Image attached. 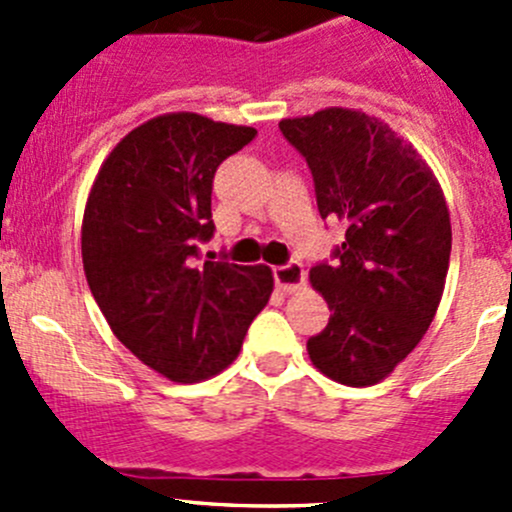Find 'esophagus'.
I'll use <instances>...</instances> for the list:
<instances>
[{
    "label": "esophagus",
    "mask_w": 512,
    "mask_h": 512,
    "mask_svg": "<svg viewBox=\"0 0 512 512\" xmlns=\"http://www.w3.org/2000/svg\"><path fill=\"white\" fill-rule=\"evenodd\" d=\"M272 277H275V285L282 289V292H297L299 287L304 285V267L302 262L289 260L285 265L272 267Z\"/></svg>",
    "instance_id": "obj_1"
}]
</instances>
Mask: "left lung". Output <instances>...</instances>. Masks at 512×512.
I'll return each mask as SVG.
<instances>
[{
	"label": "left lung",
	"mask_w": 512,
	"mask_h": 512,
	"mask_svg": "<svg viewBox=\"0 0 512 512\" xmlns=\"http://www.w3.org/2000/svg\"><path fill=\"white\" fill-rule=\"evenodd\" d=\"M307 160L324 220L347 223L329 260L309 272L332 317L307 339L329 379L371 386L416 349L441 302L451 220L436 178L411 143L349 108L280 121Z\"/></svg>",
	"instance_id": "obj_1"
}]
</instances>
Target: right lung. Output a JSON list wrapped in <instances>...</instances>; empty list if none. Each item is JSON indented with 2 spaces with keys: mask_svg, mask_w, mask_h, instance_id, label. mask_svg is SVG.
<instances>
[{
  "mask_svg": "<svg viewBox=\"0 0 512 512\" xmlns=\"http://www.w3.org/2000/svg\"><path fill=\"white\" fill-rule=\"evenodd\" d=\"M255 136L165 113L113 148L91 188L81 230L91 294L123 347L170 381L223 371L272 294L270 267L200 262L215 235V170Z\"/></svg>",
  "mask_w": 512,
  "mask_h": 512,
  "instance_id": "right-lung-1",
  "label": "right lung"
}]
</instances>
